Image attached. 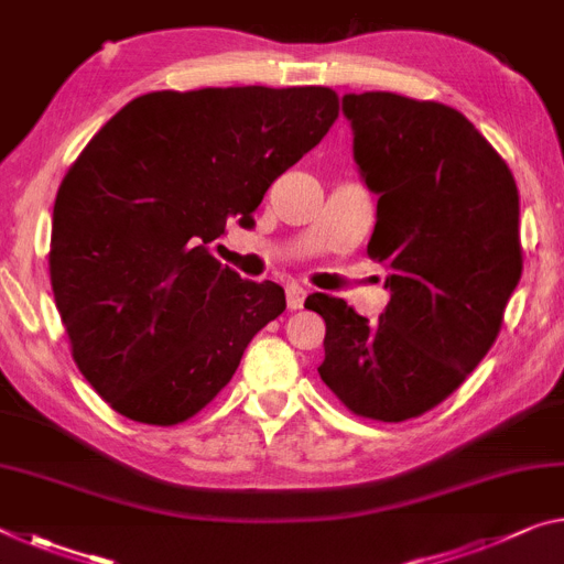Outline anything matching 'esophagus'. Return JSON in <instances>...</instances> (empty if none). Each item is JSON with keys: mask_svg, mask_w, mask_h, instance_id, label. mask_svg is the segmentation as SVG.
Segmentation results:
<instances>
[{"mask_svg": "<svg viewBox=\"0 0 564 564\" xmlns=\"http://www.w3.org/2000/svg\"><path fill=\"white\" fill-rule=\"evenodd\" d=\"M303 301H306V291H303L299 283L285 285V303H289L291 311H299L303 306Z\"/></svg>", "mask_w": 564, "mask_h": 564, "instance_id": "1", "label": "esophagus"}]
</instances>
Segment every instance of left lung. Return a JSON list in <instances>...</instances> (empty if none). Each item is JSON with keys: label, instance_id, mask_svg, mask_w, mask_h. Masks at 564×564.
<instances>
[{"label": "left lung", "instance_id": "1", "mask_svg": "<svg viewBox=\"0 0 564 564\" xmlns=\"http://www.w3.org/2000/svg\"><path fill=\"white\" fill-rule=\"evenodd\" d=\"M354 160L379 195L366 253L389 268L377 324L314 293L326 321L321 379L356 416L406 422L457 391L502 328L522 275L512 170L454 107L344 95Z\"/></svg>", "mask_w": 564, "mask_h": 564}]
</instances>
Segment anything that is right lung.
<instances>
[{"label": "right lung", "mask_w": 564, "mask_h": 564, "mask_svg": "<svg viewBox=\"0 0 564 564\" xmlns=\"http://www.w3.org/2000/svg\"><path fill=\"white\" fill-rule=\"evenodd\" d=\"M336 118L328 87L163 89L87 142L57 191L50 279L77 369L118 414L195 416L283 314L279 283L243 281L210 243L230 220L253 226Z\"/></svg>", "instance_id": "right-lung-1"}]
</instances>
